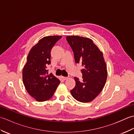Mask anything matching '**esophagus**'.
<instances>
[{
  "label": "esophagus",
  "mask_w": 134,
  "mask_h": 134,
  "mask_svg": "<svg viewBox=\"0 0 134 134\" xmlns=\"http://www.w3.org/2000/svg\"><path fill=\"white\" fill-rule=\"evenodd\" d=\"M62 79H63L64 81H65V80H67V79H68V78L67 77H64V76H62Z\"/></svg>",
  "instance_id": "obj_1"
}]
</instances>
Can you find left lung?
Instances as JSON below:
<instances>
[{
	"instance_id": "8db88e82",
	"label": "left lung",
	"mask_w": 134,
	"mask_h": 134,
	"mask_svg": "<svg viewBox=\"0 0 134 134\" xmlns=\"http://www.w3.org/2000/svg\"><path fill=\"white\" fill-rule=\"evenodd\" d=\"M66 39L74 52L75 63L82 66L83 79L74 78L76 85L71 93L79 102H90L101 93L107 81L103 53L90 38L72 36H67Z\"/></svg>"
}]
</instances>
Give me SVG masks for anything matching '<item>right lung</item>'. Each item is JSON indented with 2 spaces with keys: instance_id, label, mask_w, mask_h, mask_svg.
Listing matches in <instances>:
<instances>
[{
  "instance_id": "add662e5",
  "label": "right lung",
  "mask_w": 134,
  "mask_h": 134,
  "mask_svg": "<svg viewBox=\"0 0 134 134\" xmlns=\"http://www.w3.org/2000/svg\"><path fill=\"white\" fill-rule=\"evenodd\" d=\"M61 38L60 36L44 37L28 54L22 71V79L28 93L37 101L50 99L60 82L52 73L48 74L47 67L51 64V51Z\"/></svg>"
}]
</instances>
